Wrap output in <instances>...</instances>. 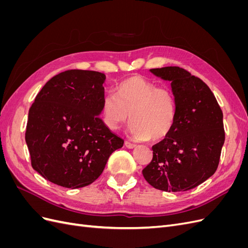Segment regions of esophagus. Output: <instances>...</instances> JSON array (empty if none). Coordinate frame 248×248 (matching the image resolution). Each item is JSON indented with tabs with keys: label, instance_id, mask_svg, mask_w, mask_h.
Here are the masks:
<instances>
[{
	"label": "esophagus",
	"instance_id": "obj_1",
	"mask_svg": "<svg viewBox=\"0 0 248 248\" xmlns=\"http://www.w3.org/2000/svg\"><path fill=\"white\" fill-rule=\"evenodd\" d=\"M124 144H125V147L128 148V149H133V148L137 147L136 144H132V142H130V141H128V140H125Z\"/></svg>",
	"mask_w": 248,
	"mask_h": 248
}]
</instances>
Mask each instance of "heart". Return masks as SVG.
Wrapping results in <instances>:
<instances>
[{
    "label": "heart",
    "instance_id": "obj_1",
    "mask_svg": "<svg viewBox=\"0 0 248 248\" xmlns=\"http://www.w3.org/2000/svg\"><path fill=\"white\" fill-rule=\"evenodd\" d=\"M101 112L108 129L117 130L131 119L130 132L134 138L158 141L174 127L176 98L170 89L133 76L118 86L117 96L110 94L103 99Z\"/></svg>",
    "mask_w": 248,
    "mask_h": 248
}]
</instances>
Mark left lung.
I'll use <instances>...</instances> for the list:
<instances>
[{"mask_svg": "<svg viewBox=\"0 0 248 248\" xmlns=\"http://www.w3.org/2000/svg\"><path fill=\"white\" fill-rule=\"evenodd\" d=\"M150 71L171 81L176 120L169 136L152 147V161L142 175L162 191L192 189L218 168L226 138L222 110L210 88L187 70L169 66Z\"/></svg>", "mask_w": 248, "mask_h": 248, "instance_id": "1", "label": "left lung"}]
</instances>
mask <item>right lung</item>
Instances as JSON below:
<instances>
[{"instance_id": "obj_1", "label": "right lung", "mask_w": 248, "mask_h": 248, "mask_svg": "<svg viewBox=\"0 0 248 248\" xmlns=\"http://www.w3.org/2000/svg\"><path fill=\"white\" fill-rule=\"evenodd\" d=\"M106 76L67 70L51 78L29 110L26 141L32 168L51 183L80 188L93 183L124 140L98 117Z\"/></svg>"}]
</instances>
